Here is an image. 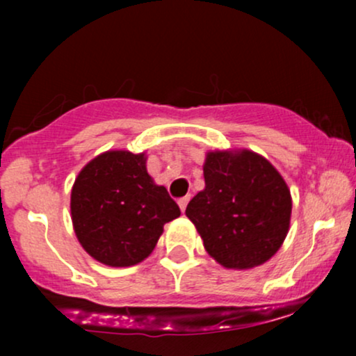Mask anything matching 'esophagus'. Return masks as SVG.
<instances>
[{
  "label": "esophagus",
  "mask_w": 356,
  "mask_h": 356,
  "mask_svg": "<svg viewBox=\"0 0 356 356\" xmlns=\"http://www.w3.org/2000/svg\"><path fill=\"white\" fill-rule=\"evenodd\" d=\"M189 199H191V195H186V197H181L177 201V204H179V207H181V211L184 212L186 211V207H187V202H189Z\"/></svg>",
  "instance_id": "obj_1"
}]
</instances>
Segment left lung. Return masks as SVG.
<instances>
[{"mask_svg":"<svg viewBox=\"0 0 356 356\" xmlns=\"http://www.w3.org/2000/svg\"><path fill=\"white\" fill-rule=\"evenodd\" d=\"M206 187L186 216L220 266L249 269L276 254L289 231L291 194L281 174L251 150H214L204 162Z\"/></svg>","mask_w":356,"mask_h":356,"instance_id":"left-lung-1","label":"left lung"}]
</instances>
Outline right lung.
<instances>
[{
  "label": "right lung",
  "mask_w": 356,
  "mask_h": 356,
  "mask_svg": "<svg viewBox=\"0 0 356 356\" xmlns=\"http://www.w3.org/2000/svg\"><path fill=\"white\" fill-rule=\"evenodd\" d=\"M145 154L108 150L80 170L72 187V222L81 248L113 268L134 266L154 251L164 224L181 216L152 181Z\"/></svg>",
  "instance_id": "right-lung-1"
}]
</instances>
